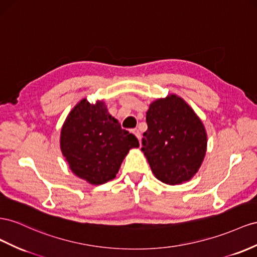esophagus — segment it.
<instances>
[{
    "label": "esophagus",
    "mask_w": 257,
    "mask_h": 257,
    "mask_svg": "<svg viewBox=\"0 0 257 257\" xmlns=\"http://www.w3.org/2000/svg\"><path fill=\"white\" fill-rule=\"evenodd\" d=\"M133 134L138 138V141H141V138H142V134H141V132H140V130L138 128H134L133 130Z\"/></svg>",
    "instance_id": "1"
}]
</instances>
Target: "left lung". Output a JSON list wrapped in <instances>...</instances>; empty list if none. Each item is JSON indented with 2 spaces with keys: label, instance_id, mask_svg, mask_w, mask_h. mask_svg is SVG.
<instances>
[{
  "label": "left lung",
  "instance_id": "left-lung-1",
  "mask_svg": "<svg viewBox=\"0 0 257 257\" xmlns=\"http://www.w3.org/2000/svg\"><path fill=\"white\" fill-rule=\"evenodd\" d=\"M148 130L142 151L152 173L162 183L179 185L193 177L206 152L202 121L183 98L172 94L150 103Z\"/></svg>",
  "mask_w": 257,
  "mask_h": 257
}]
</instances>
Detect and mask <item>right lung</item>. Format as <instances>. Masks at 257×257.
Returning <instances> with one entry per match:
<instances>
[{
	"label": "right lung",
	"mask_w": 257,
	"mask_h": 257,
	"mask_svg": "<svg viewBox=\"0 0 257 257\" xmlns=\"http://www.w3.org/2000/svg\"><path fill=\"white\" fill-rule=\"evenodd\" d=\"M137 147V138L121 127L102 100L78 102L60 133V149L69 168L92 185L113 179L130 149Z\"/></svg>",
	"instance_id": "obj_1"
}]
</instances>
